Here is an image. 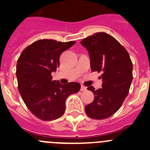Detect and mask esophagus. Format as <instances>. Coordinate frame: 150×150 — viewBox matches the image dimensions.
<instances>
[{"label":"esophagus","mask_w":150,"mask_h":150,"mask_svg":"<svg viewBox=\"0 0 150 150\" xmlns=\"http://www.w3.org/2000/svg\"><path fill=\"white\" fill-rule=\"evenodd\" d=\"M86 87L85 86H83V85H81V88H80V90L81 91H85V90H86Z\"/></svg>","instance_id":"1"}]
</instances>
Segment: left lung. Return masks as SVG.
Wrapping results in <instances>:
<instances>
[{"label": "left lung", "mask_w": 150, "mask_h": 150, "mask_svg": "<svg viewBox=\"0 0 150 150\" xmlns=\"http://www.w3.org/2000/svg\"><path fill=\"white\" fill-rule=\"evenodd\" d=\"M90 57L92 71L101 72L102 88L88 87L95 95L91 104L85 107L89 117L104 120L119 110L132 84L133 65L129 54L114 38L100 32L81 41Z\"/></svg>", "instance_id": "left-lung-1"}]
</instances>
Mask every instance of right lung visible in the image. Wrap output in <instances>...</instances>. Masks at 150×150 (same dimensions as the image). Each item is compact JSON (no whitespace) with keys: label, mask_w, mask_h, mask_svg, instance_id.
Masks as SVG:
<instances>
[{"label":"right lung","mask_w":150,"mask_h":150,"mask_svg":"<svg viewBox=\"0 0 150 150\" xmlns=\"http://www.w3.org/2000/svg\"><path fill=\"white\" fill-rule=\"evenodd\" d=\"M75 43L54 40H40L26 47L18 58L16 77L18 91L29 110L40 120L51 121L62 116L65 100L76 93L80 84L75 82L61 84L51 74L59 67L63 52Z\"/></svg>","instance_id":"obj_1"}]
</instances>
